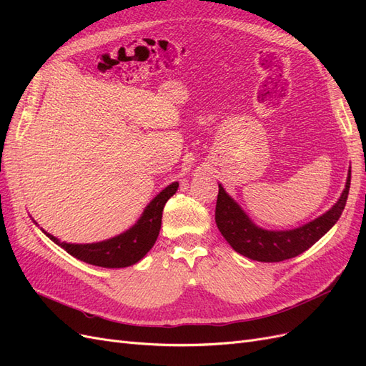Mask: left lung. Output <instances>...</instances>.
Masks as SVG:
<instances>
[{"mask_svg":"<svg viewBox=\"0 0 366 366\" xmlns=\"http://www.w3.org/2000/svg\"><path fill=\"white\" fill-rule=\"evenodd\" d=\"M350 182L351 171H348L345 189L333 207L310 223L290 230H265L258 227L224 191V187L218 184L215 223L232 249L253 261L280 262L290 259L312 247L337 223L347 204Z\"/></svg>","mask_w":366,"mask_h":366,"instance_id":"8db88e82","label":"left lung"}]
</instances>
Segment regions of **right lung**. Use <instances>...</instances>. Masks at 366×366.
Listing matches in <instances>:
<instances>
[{
	"mask_svg": "<svg viewBox=\"0 0 366 366\" xmlns=\"http://www.w3.org/2000/svg\"><path fill=\"white\" fill-rule=\"evenodd\" d=\"M179 189V183L174 182L154 198L143 210L137 223L124 234L92 244H70L59 241L56 237L42 230L53 242L70 253L71 257L86 264L99 265L107 269H122L139 262L156 244L162 226V214L166 202Z\"/></svg>",
	"mask_w": 366,
	"mask_h": 366,
	"instance_id": "right-lung-1",
	"label": "right lung"
}]
</instances>
